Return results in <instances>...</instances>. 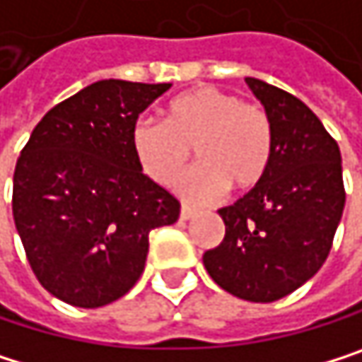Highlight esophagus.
<instances>
[{
	"mask_svg": "<svg viewBox=\"0 0 362 362\" xmlns=\"http://www.w3.org/2000/svg\"><path fill=\"white\" fill-rule=\"evenodd\" d=\"M194 215H196V209H192V206H185V204L181 206V219H183V221L192 219Z\"/></svg>",
	"mask_w": 362,
	"mask_h": 362,
	"instance_id": "esophagus-1",
	"label": "esophagus"
}]
</instances>
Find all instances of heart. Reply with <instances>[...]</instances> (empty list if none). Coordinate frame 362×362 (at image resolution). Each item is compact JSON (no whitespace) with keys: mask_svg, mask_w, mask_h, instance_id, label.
Segmentation results:
<instances>
[{"mask_svg":"<svg viewBox=\"0 0 362 362\" xmlns=\"http://www.w3.org/2000/svg\"><path fill=\"white\" fill-rule=\"evenodd\" d=\"M132 149L143 173L160 185H170L185 170L194 149L200 164L177 192L192 202H211L226 185L250 192L264 179L273 125L260 106L204 85L173 98L162 123L145 119L134 125Z\"/></svg>","mask_w":362,"mask_h":362,"instance_id":"heart-1","label":"heart"}]
</instances>
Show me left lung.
<instances>
[{
    "label": "left lung",
    "mask_w": 362,
    "mask_h": 362,
    "mask_svg": "<svg viewBox=\"0 0 362 362\" xmlns=\"http://www.w3.org/2000/svg\"><path fill=\"white\" fill-rule=\"evenodd\" d=\"M245 83L271 119L273 156L254 189L217 211L226 237L202 262L233 296L273 303L309 281L331 252L346 204L341 153L298 98L252 76Z\"/></svg>",
    "instance_id": "left-lung-1"
}]
</instances>
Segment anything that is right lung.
<instances>
[{
    "label": "right lung",
    "mask_w": 362,
    "mask_h": 362,
    "mask_svg": "<svg viewBox=\"0 0 362 362\" xmlns=\"http://www.w3.org/2000/svg\"><path fill=\"white\" fill-rule=\"evenodd\" d=\"M170 83L98 81L51 108L14 168L12 215L37 281L93 309L145 271L149 233L179 219V200L149 179L132 129Z\"/></svg>",
    "instance_id": "obj_1"
}]
</instances>
